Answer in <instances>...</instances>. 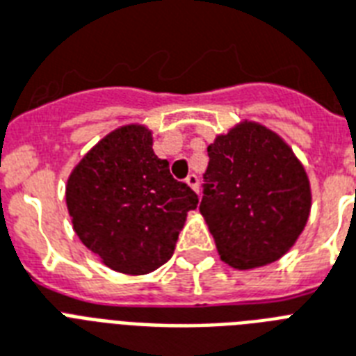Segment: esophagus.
I'll use <instances>...</instances> for the list:
<instances>
[{
	"label": "esophagus",
	"mask_w": 356,
	"mask_h": 356,
	"mask_svg": "<svg viewBox=\"0 0 356 356\" xmlns=\"http://www.w3.org/2000/svg\"><path fill=\"white\" fill-rule=\"evenodd\" d=\"M184 181H186V184H188L190 188L194 190L195 194H200V177H197L195 173H190L188 177L184 179Z\"/></svg>",
	"instance_id": "esophagus-1"
}]
</instances>
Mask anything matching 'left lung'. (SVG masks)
<instances>
[{
    "mask_svg": "<svg viewBox=\"0 0 356 356\" xmlns=\"http://www.w3.org/2000/svg\"><path fill=\"white\" fill-rule=\"evenodd\" d=\"M200 211L229 266L251 270L281 259L307 225L310 184L286 142L243 122L207 147Z\"/></svg>",
    "mask_w": 356,
    "mask_h": 356,
    "instance_id": "obj_1",
    "label": "left lung"
}]
</instances>
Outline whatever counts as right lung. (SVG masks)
I'll return each mask as SVG.
<instances>
[{"instance_id":"right-lung-1","label":"right lung","mask_w":356,"mask_h":356,"mask_svg":"<svg viewBox=\"0 0 356 356\" xmlns=\"http://www.w3.org/2000/svg\"><path fill=\"white\" fill-rule=\"evenodd\" d=\"M200 200L172 177L144 125H123L86 153L66 184L79 240L114 271L144 275L172 259Z\"/></svg>"}]
</instances>
